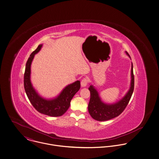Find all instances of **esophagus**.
Returning <instances> with one entry per match:
<instances>
[{
	"label": "esophagus",
	"instance_id": "esophagus-1",
	"mask_svg": "<svg viewBox=\"0 0 159 159\" xmlns=\"http://www.w3.org/2000/svg\"><path fill=\"white\" fill-rule=\"evenodd\" d=\"M88 84V79L87 77H85L82 80H81V82H80V84H81V86L82 87H85L87 86Z\"/></svg>",
	"mask_w": 159,
	"mask_h": 159
}]
</instances>
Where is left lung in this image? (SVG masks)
I'll use <instances>...</instances> for the list:
<instances>
[{
    "label": "left lung",
    "mask_w": 159,
    "mask_h": 159,
    "mask_svg": "<svg viewBox=\"0 0 159 159\" xmlns=\"http://www.w3.org/2000/svg\"><path fill=\"white\" fill-rule=\"evenodd\" d=\"M127 55L130 58L127 52ZM131 82L130 87L123 98L116 103L109 104L101 101L99 93L93 85H90L88 89L90 91V99L88 104V111L91 116L95 120L105 121L119 116L127 106L134 89V75L133 72V64L131 66Z\"/></svg>",
    "instance_id": "1"
}]
</instances>
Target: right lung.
<instances>
[{"label":"right lung","mask_w":159,"mask_h":159,"mask_svg":"<svg viewBox=\"0 0 159 159\" xmlns=\"http://www.w3.org/2000/svg\"><path fill=\"white\" fill-rule=\"evenodd\" d=\"M42 46L43 44H39L38 46L35 51L30 54L26 63L24 77V89L30 102L38 111L49 116H60L69 108L71 99L80 88V82L77 80L67 85L53 99H46L39 96L31 83L30 67L35 55L41 50Z\"/></svg>","instance_id":"right-lung-1"}]
</instances>
